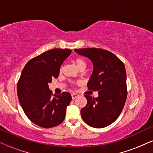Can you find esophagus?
Listing matches in <instances>:
<instances>
[{
    "label": "esophagus",
    "mask_w": 153,
    "mask_h": 153,
    "mask_svg": "<svg viewBox=\"0 0 153 153\" xmlns=\"http://www.w3.org/2000/svg\"><path fill=\"white\" fill-rule=\"evenodd\" d=\"M71 95H72V98L73 100L75 99V98H76L77 97H79V95H78V94H76V93H72Z\"/></svg>",
    "instance_id": "34e87169"
}]
</instances>
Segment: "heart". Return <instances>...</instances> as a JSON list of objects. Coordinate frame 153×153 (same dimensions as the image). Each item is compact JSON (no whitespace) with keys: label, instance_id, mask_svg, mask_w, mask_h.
<instances>
[{"label":"heart","instance_id":"b5f03b06","mask_svg":"<svg viewBox=\"0 0 153 153\" xmlns=\"http://www.w3.org/2000/svg\"><path fill=\"white\" fill-rule=\"evenodd\" d=\"M74 62L75 64V65L76 66V68L78 69H80L81 68H85V62L84 60L81 58H76L74 60Z\"/></svg>","mask_w":153,"mask_h":153}]
</instances>
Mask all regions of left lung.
Returning a JSON list of instances; mask_svg holds the SVG:
<instances>
[{"label":"left lung","mask_w":153,"mask_h":153,"mask_svg":"<svg viewBox=\"0 0 153 153\" xmlns=\"http://www.w3.org/2000/svg\"><path fill=\"white\" fill-rule=\"evenodd\" d=\"M79 55L89 58L93 70L88 87L98 91L93 98L85 95L87 104L81 108L84 122L95 128H102L120 116L127 99V75L123 62L111 52L96 48L74 49Z\"/></svg>","instance_id":"1"}]
</instances>
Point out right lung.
Returning <instances> with one entry per match:
<instances>
[{
	"mask_svg": "<svg viewBox=\"0 0 153 153\" xmlns=\"http://www.w3.org/2000/svg\"><path fill=\"white\" fill-rule=\"evenodd\" d=\"M68 49H53L32 58L23 69L17 83V95L25 114L31 122L44 128L60 125L72 97L69 93L52 97L49 83L58 77Z\"/></svg>",
	"mask_w": 153,
	"mask_h": 153,
	"instance_id": "1",
	"label": "right lung"
}]
</instances>
